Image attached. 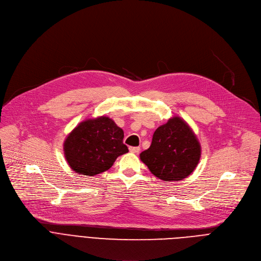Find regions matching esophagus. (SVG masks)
Returning <instances> with one entry per match:
<instances>
[{
	"instance_id": "esophagus-1",
	"label": "esophagus",
	"mask_w": 261,
	"mask_h": 261,
	"mask_svg": "<svg viewBox=\"0 0 261 261\" xmlns=\"http://www.w3.org/2000/svg\"><path fill=\"white\" fill-rule=\"evenodd\" d=\"M129 151L133 153H138L140 151V147H129Z\"/></svg>"
}]
</instances>
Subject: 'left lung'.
I'll list each match as a JSON object with an SVG mask.
<instances>
[{
    "mask_svg": "<svg viewBox=\"0 0 261 261\" xmlns=\"http://www.w3.org/2000/svg\"><path fill=\"white\" fill-rule=\"evenodd\" d=\"M201 156L200 143L189 124L178 116L156 128L151 145L140 153L152 174L164 181L187 178Z\"/></svg>",
    "mask_w": 261,
    "mask_h": 261,
    "instance_id": "obj_1",
    "label": "left lung"
}]
</instances>
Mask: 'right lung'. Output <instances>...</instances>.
<instances>
[{"mask_svg": "<svg viewBox=\"0 0 261 261\" xmlns=\"http://www.w3.org/2000/svg\"><path fill=\"white\" fill-rule=\"evenodd\" d=\"M124 133L107 116L81 122L64 141V155L79 174L94 176L109 170L119 155L128 152Z\"/></svg>", "mask_w": 261, "mask_h": 261, "instance_id": "right-lung-1", "label": "right lung"}]
</instances>
